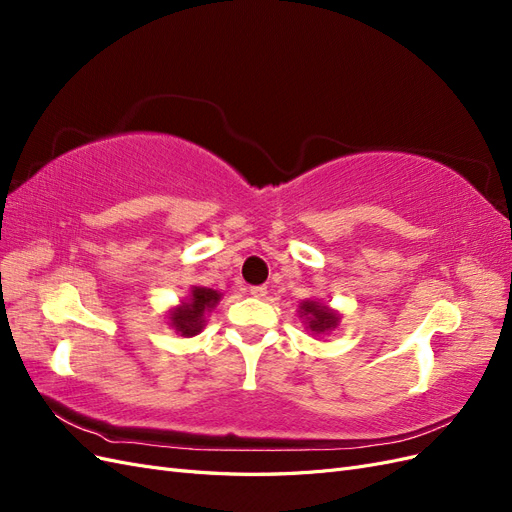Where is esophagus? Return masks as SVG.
I'll use <instances>...</instances> for the list:
<instances>
[{"instance_id": "34e87169", "label": "esophagus", "mask_w": 512, "mask_h": 512, "mask_svg": "<svg viewBox=\"0 0 512 512\" xmlns=\"http://www.w3.org/2000/svg\"><path fill=\"white\" fill-rule=\"evenodd\" d=\"M250 294L256 299H265L267 297V286H252Z\"/></svg>"}]
</instances>
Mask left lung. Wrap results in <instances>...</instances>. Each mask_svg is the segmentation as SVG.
<instances>
[{
	"label": "left lung",
	"mask_w": 512,
	"mask_h": 512,
	"mask_svg": "<svg viewBox=\"0 0 512 512\" xmlns=\"http://www.w3.org/2000/svg\"><path fill=\"white\" fill-rule=\"evenodd\" d=\"M299 314L305 320L307 329H312L316 335L333 331L339 322V314L320 301H303L299 305Z\"/></svg>",
	"instance_id": "8db88e82"
}]
</instances>
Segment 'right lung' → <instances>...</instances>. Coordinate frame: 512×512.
<instances>
[{
    "mask_svg": "<svg viewBox=\"0 0 512 512\" xmlns=\"http://www.w3.org/2000/svg\"><path fill=\"white\" fill-rule=\"evenodd\" d=\"M222 294L213 288L194 286L190 290L188 301H181V305L170 309L168 324L183 337L198 335L205 327V314L218 305Z\"/></svg>",
    "mask_w": 512,
    "mask_h": 512,
    "instance_id": "add662e5",
    "label": "right lung"
}]
</instances>
